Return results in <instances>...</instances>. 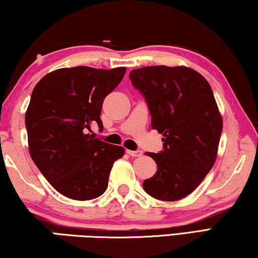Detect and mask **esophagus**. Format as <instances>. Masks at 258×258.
I'll use <instances>...</instances> for the list:
<instances>
[{"mask_svg":"<svg viewBox=\"0 0 258 258\" xmlns=\"http://www.w3.org/2000/svg\"><path fill=\"white\" fill-rule=\"evenodd\" d=\"M126 152L131 156V157H141L142 156V151L141 150H126Z\"/></svg>","mask_w":258,"mask_h":258,"instance_id":"esophagus-1","label":"esophagus"}]
</instances>
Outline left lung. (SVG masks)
I'll use <instances>...</instances> for the list:
<instances>
[{
    "mask_svg": "<svg viewBox=\"0 0 258 258\" xmlns=\"http://www.w3.org/2000/svg\"><path fill=\"white\" fill-rule=\"evenodd\" d=\"M130 78L146 99L151 127L164 135L163 150L147 152L157 172L143 189L164 202L180 200L197 189L216 160L223 120L212 87L184 66L142 67Z\"/></svg>",
    "mask_w": 258,
    "mask_h": 258,
    "instance_id": "obj_1",
    "label": "left lung"
}]
</instances>
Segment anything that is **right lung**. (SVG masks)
Returning a JSON list of instances; mask_svg holds the SVG:
<instances>
[{
  "mask_svg": "<svg viewBox=\"0 0 258 258\" xmlns=\"http://www.w3.org/2000/svg\"><path fill=\"white\" fill-rule=\"evenodd\" d=\"M125 73V67L60 68L34 87L25 116L29 154L50 184L68 198L100 197L112 164L124 156L123 147L94 139L89 131L93 123L103 128V100Z\"/></svg>",
  "mask_w": 258,
  "mask_h": 258,
  "instance_id": "right-lung-1",
  "label": "right lung"
}]
</instances>
